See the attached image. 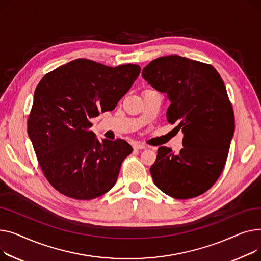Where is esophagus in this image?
<instances>
[{
    "instance_id": "esophagus-1",
    "label": "esophagus",
    "mask_w": 261,
    "mask_h": 261,
    "mask_svg": "<svg viewBox=\"0 0 261 261\" xmlns=\"http://www.w3.org/2000/svg\"><path fill=\"white\" fill-rule=\"evenodd\" d=\"M134 148H135V149H146V148H147V146H145L144 144L136 143V144H134Z\"/></svg>"
}]
</instances>
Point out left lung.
<instances>
[{
    "mask_svg": "<svg viewBox=\"0 0 261 261\" xmlns=\"http://www.w3.org/2000/svg\"><path fill=\"white\" fill-rule=\"evenodd\" d=\"M143 78L170 100L167 122L182 129L183 148L174 155L161 146L150 174L155 185L176 199L208 191L220 177L235 130L224 82L211 64L177 55L152 60Z\"/></svg>",
    "mask_w": 261,
    "mask_h": 261,
    "instance_id": "1",
    "label": "left lung"
}]
</instances>
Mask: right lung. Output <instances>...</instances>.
Returning <instances> with one entry per match:
<instances>
[{
  "mask_svg": "<svg viewBox=\"0 0 261 261\" xmlns=\"http://www.w3.org/2000/svg\"><path fill=\"white\" fill-rule=\"evenodd\" d=\"M140 70L76 59L41 79L27 130L45 178L59 193L90 200L115 186L133 148L122 139H96L90 119L113 111Z\"/></svg>",
  "mask_w": 261,
  "mask_h": 261,
  "instance_id": "right-lung-1",
  "label": "right lung"
}]
</instances>
